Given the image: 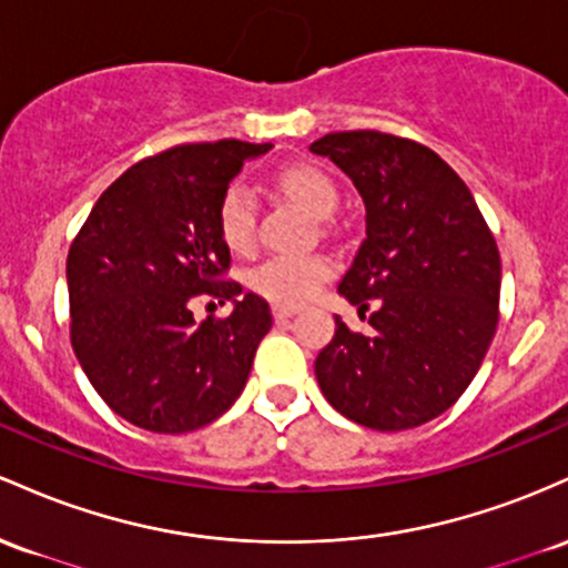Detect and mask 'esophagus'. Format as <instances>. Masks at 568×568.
<instances>
[{
    "mask_svg": "<svg viewBox=\"0 0 568 568\" xmlns=\"http://www.w3.org/2000/svg\"><path fill=\"white\" fill-rule=\"evenodd\" d=\"M295 314H297V305H282V303L273 305V316H276V318H290Z\"/></svg>",
    "mask_w": 568,
    "mask_h": 568,
    "instance_id": "esophagus-1",
    "label": "esophagus"
}]
</instances>
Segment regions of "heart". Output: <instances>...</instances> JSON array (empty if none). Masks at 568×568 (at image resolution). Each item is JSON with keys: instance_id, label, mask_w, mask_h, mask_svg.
<instances>
[{"instance_id": "b5f03b06", "label": "heart", "mask_w": 568, "mask_h": 568, "mask_svg": "<svg viewBox=\"0 0 568 568\" xmlns=\"http://www.w3.org/2000/svg\"><path fill=\"white\" fill-rule=\"evenodd\" d=\"M276 187L292 203L303 206L318 220L333 214L337 199H341L333 176L314 163H290L278 169ZM216 225H220V235L227 250H252L254 241H257V203H254L250 187L235 182L222 193L220 209H216ZM329 271H333V265L322 254H276V257H267L265 263L254 267L250 284L257 295L267 297V301L295 305L314 295L316 286L329 276Z\"/></svg>"}]
</instances>
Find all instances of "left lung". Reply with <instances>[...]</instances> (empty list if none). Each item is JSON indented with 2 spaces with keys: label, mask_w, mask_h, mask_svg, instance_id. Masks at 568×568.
Here are the masks:
<instances>
[{
  "label": "left lung",
  "mask_w": 568,
  "mask_h": 568,
  "mask_svg": "<svg viewBox=\"0 0 568 568\" xmlns=\"http://www.w3.org/2000/svg\"><path fill=\"white\" fill-rule=\"evenodd\" d=\"M311 152L346 171L365 201L367 239L337 292L373 327L354 333L335 316V337L316 356L318 386L367 429L422 426L462 397L494 341V233L462 176L413 139L341 131Z\"/></svg>",
  "instance_id": "1"
}]
</instances>
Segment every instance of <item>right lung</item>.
Returning <instances> with one entry per match:
<instances>
[{"label": "right lung", "mask_w": 568, "mask_h": 568, "mask_svg": "<svg viewBox=\"0 0 568 568\" xmlns=\"http://www.w3.org/2000/svg\"><path fill=\"white\" fill-rule=\"evenodd\" d=\"M271 144H176L133 163L101 193L67 257L69 337L99 397L133 426L184 435L244 392L273 316L227 278L216 225L222 193ZM233 300L231 317L192 318V303Z\"/></svg>", "instance_id": "obj_1"}]
</instances>
